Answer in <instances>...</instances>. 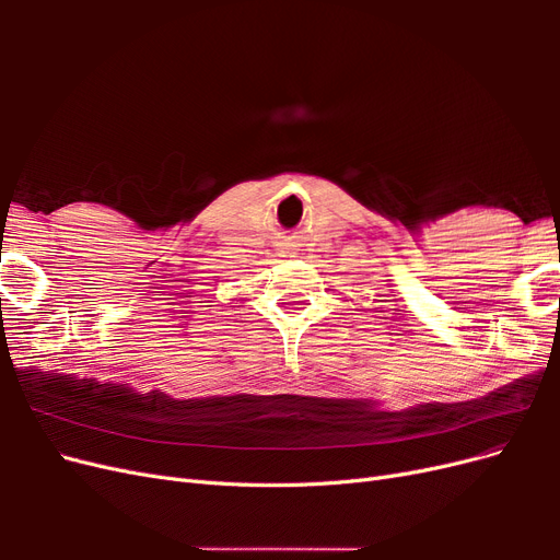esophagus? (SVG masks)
<instances>
[{"label": "esophagus", "mask_w": 560, "mask_h": 560, "mask_svg": "<svg viewBox=\"0 0 560 560\" xmlns=\"http://www.w3.org/2000/svg\"><path fill=\"white\" fill-rule=\"evenodd\" d=\"M282 257H287V252H284V254H282Z\"/></svg>", "instance_id": "34e87169"}]
</instances>
